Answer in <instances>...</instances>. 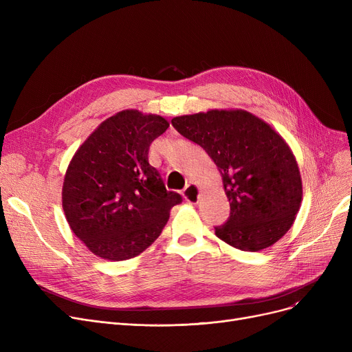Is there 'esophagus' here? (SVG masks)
<instances>
[{"instance_id":"esophagus-1","label":"esophagus","mask_w":352,"mask_h":352,"mask_svg":"<svg viewBox=\"0 0 352 352\" xmlns=\"http://www.w3.org/2000/svg\"><path fill=\"white\" fill-rule=\"evenodd\" d=\"M182 195L188 202H191V204H197L199 199V195H201V190L198 186H195V184H188L186 190H184Z\"/></svg>"}]
</instances>
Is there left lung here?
Instances as JSON below:
<instances>
[{"instance_id": "8db88e82", "label": "left lung", "mask_w": 352, "mask_h": 352, "mask_svg": "<svg viewBox=\"0 0 352 352\" xmlns=\"http://www.w3.org/2000/svg\"><path fill=\"white\" fill-rule=\"evenodd\" d=\"M204 148L223 178L231 214L215 235L241 251H263L288 232L302 201V179L287 141L245 109H208L171 120Z\"/></svg>"}]
</instances>
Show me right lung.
I'll return each instance as SVG.
<instances>
[{
	"instance_id": "add662e5",
	"label": "right lung",
	"mask_w": 352,
	"mask_h": 352,
	"mask_svg": "<svg viewBox=\"0 0 352 352\" xmlns=\"http://www.w3.org/2000/svg\"><path fill=\"white\" fill-rule=\"evenodd\" d=\"M168 126L161 116L122 109L102 121L68 164L61 192L67 223L102 260L140 255L181 202L148 162L151 142Z\"/></svg>"
}]
</instances>
